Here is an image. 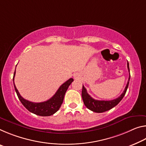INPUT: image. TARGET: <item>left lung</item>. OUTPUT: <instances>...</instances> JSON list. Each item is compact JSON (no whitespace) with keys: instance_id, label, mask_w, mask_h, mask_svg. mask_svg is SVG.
I'll use <instances>...</instances> for the list:
<instances>
[{"instance_id":"8db88e82","label":"left lung","mask_w":146,"mask_h":146,"mask_svg":"<svg viewBox=\"0 0 146 146\" xmlns=\"http://www.w3.org/2000/svg\"><path fill=\"white\" fill-rule=\"evenodd\" d=\"M127 68H128L129 72V77L128 82L126 85L125 88L123 93L121 94V96L118 98L113 99V100L110 101H99L96 100L92 98L90 95L88 94L86 91V89L85 88L84 86H82V98L83 102H84L85 106L90 109V110L93 111L95 112L98 113H101L106 112V111L110 110L111 108L114 107L115 106H116L120 101H121V99L123 98V97L127 92V90L128 88L129 84V80H130V70H129V63L127 62Z\"/></svg>"}]
</instances>
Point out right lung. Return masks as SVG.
<instances>
[{
  "instance_id": "obj_1",
  "label": "right lung",
  "mask_w": 146,
  "mask_h": 146,
  "mask_svg": "<svg viewBox=\"0 0 146 146\" xmlns=\"http://www.w3.org/2000/svg\"><path fill=\"white\" fill-rule=\"evenodd\" d=\"M15 74V71L14 72V75H13V81H14ZM73 81V79L72 78H69V80L60 86V87L57 90L56 94L51 98L41 103H33L25 99L21 96L17 88L15 87L14 82H13V85H14L15 90L18 96V98H19L23 106L28 110L33 113V114L40 115V116H49V115H51L54 114V113H56L59 110V108H60L62 104L63 103L65 94H66L69 85L71 84V82Z\"/></svg>"
}]
</instances>
